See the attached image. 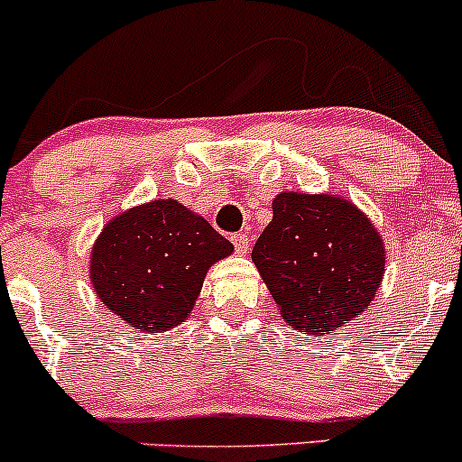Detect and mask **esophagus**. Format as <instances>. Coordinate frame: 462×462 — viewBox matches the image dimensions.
<instances>
[{
  "mask_svg": "<svg viewBox=\"0 0 462 462\" xmlns=\"http://www.w3.org/2000/svg\"><path fill=\"white\" fill-rule=\"evenodd\" d=\"M232 243H235V249H236V254H247V249H249V238L245 236V235H235L232 236Z\"/></svg>",
  "mask_w": 462,
  "mask_h": 462,
  "instance_id": "esophagus-1",
  "label": "esophagus"
}]
</instances>
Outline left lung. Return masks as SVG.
Wrapping results in <instances>:
<instances>
[{
	"instance_id": "obj_1",
	"label": "left lung",
	"mask_w": 462,
	"mask_h": 462,
	"mask_svg": "<svg viewBox=\"0 0 462 462\" xmlns=\"http://www.w3.org/2000/svg\"><path fill=\"white\" fill-rule=\"evenodd\" d=\"M252 261L286 326L328 334L354 321L378 295L384 241L354 201L282 190Z\"/></svg>"
}]
</instances>
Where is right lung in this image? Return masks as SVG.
Returning a JSON list of instances; mask_svg holds the SVG:
<instances>
[{"label": "right lung", "instance_id": "add662e5", "mask_svg": "<svg viewBox=\"0 0 462 462\" xmlns=\"http://www.w3.org/2000/svg\"><path fill=\"white\" fill-rule=\"evenodd\" d=\"M235 245L178 199H152L108 221L91 249V286L110 312L139 332L182 323L206 273Z\"/></svg>", "mask_w": 462, "mask_h": 462}]
</instances>
